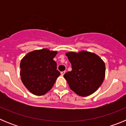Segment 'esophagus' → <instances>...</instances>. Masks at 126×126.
<instances>
[{
	"label": "esophagus",
	"instance_id": "1",
	"mask_svg": "<svg viewBox=\"0 0 126 126\" xmlns=\"http://www.w3.org/2000/svg\"><path fill=\"white\" fill-rule=\"evenodd\" d=\"M65 71H62V72L61 73V74L62 76H64V74H65Z\"/></svg>",
	"mask_w": 126,
	"mask_h": 126
}]
</instances>
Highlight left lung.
I'll return each instance as SVG.
<instances>
[{"label": "left lung", "instance_id": "left-lung-1", "mask_svg": "<svg viewBox=\"0 0 126 126\" xmlns=\"http://www.w3.org/2000/svg\"><path fill=\"white\" fill-rule=\"evenodd\" d=\"M72 71L64 75L69 88L77 94L87 96L96 92L103 83L105 65L95 53L86 51L66 53Z\"/></svg>", "mask_w": 126, "mask_h": 126}]
</instances>
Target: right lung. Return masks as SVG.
I'll use <instances>...</instances> for the list:
<instances>
[{
  "label": "right lung",
  "mask_w": 126,
  "mask_h": 126,
  "mask_svg": "<svg viewBox=\"0 0 126 126\" xmlns=\"http://www.w3.org/2000/svg\"><path fill=\"white\" fill-rule=\"evenodd\" d=\"M57 52L47 48L29 52L20 63L23 84L35 95H43L53 87L61 73L53 61Z\"/></svg>",
  "instance_id": "1"
}]
</instances>
